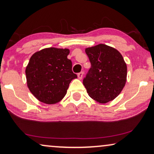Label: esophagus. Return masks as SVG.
I'll use <instances>...</instances> for the list:
<instances>
[{"label":"esophagus","mask_w":154,"mask_h":154,"mask_svg":"<svg viewBox=\"0 0 154 154\" xmlns=\"http://www.w3.org/2000/svg\"><path fill=\"white\" fill-rule=\"evenodd\" d=\"M83 72H80L78 73V78H79V79H83Z\"/></svg>","instance_id":"esophagus-1"}]
</instances>
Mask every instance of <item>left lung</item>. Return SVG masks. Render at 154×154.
I'll use <instances>...</instances> for the list:
<instances>
[{"label":"left lung","instance_id":"obj_1","mask_svg":"<svg viewBox=\"0 0 154 154\" xmlns=\"http://www.w3.org/2000/svg\"><path fill=\"white\" fill-rule=\"evenodd\" d=\"M91 67L83 85L92 99L105 104L121 93L126 83L127 65L116 49L104 44L85 49Z\"/></svg>","mask_w":154,"mask_h":154}]
</instances>
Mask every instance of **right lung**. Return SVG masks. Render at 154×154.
Listing matches in <instances>:
<instances>
[{"mask_svg": "<svg viewBox=\"0 0 154 154\" xmlns=\"http://www.w3.org/2000/svg\"><path fill=\"white\" fill-rule=\"evenodd\" d=\"M69 49L49 48L35 52L26 68L27 86L40 102L56 104L66 95L69 83L77 75L67 58Z\"/></svg>", "mask_w": 154, "mask_h": 154, "instance_id": "1", "label": "right lung"}]
</instances>
